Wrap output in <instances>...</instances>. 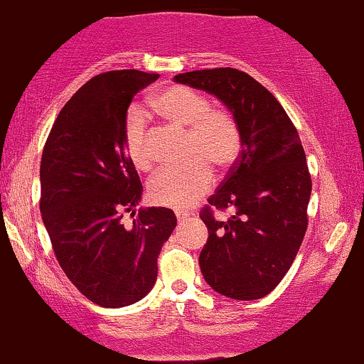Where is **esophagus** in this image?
<instances>
[{"label":"esophagus","mask_w":364,"mask_h":364,"mask_svg":"<svg viewBox=\"0 0 364 364\" xmlns=\"http://www.w3.org/2000/svg\"><path fill=\"white\" fill-rule=\"evenodd\" d=\"M175 215H177V220H178V223H183V221H187V220H189V215H187V213L177 211V213H175Z\"/></svg>","instance_id":"esophagus-1"}]
</instances>
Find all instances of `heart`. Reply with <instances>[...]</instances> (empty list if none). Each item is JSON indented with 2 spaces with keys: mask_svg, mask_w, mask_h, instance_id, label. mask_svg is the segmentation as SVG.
Instances as JSON below:
<instances>
[{
  "mask_svg": "<svg viewBox=\"0 0 364 364\" xmlns=\"http://www.w3.org/2000/svg\"><path fill=\"white\" fill-rule=\"evenodd\" d=\"M151 107L161 121L187 131V155L191 164L166 166L148 183L149 199L160 206L186 209L211 189L218 168L233 165L242 151V132L228 110L211 109V100L189 87H166L151 98ZM124 148L132 165L139 170L151 166L146 115L132 107L126 119Z\"/></svg>",
  "mask_w": 364,
  "mask_h": 364,
  "instance_id": "1",
  "label": "heart"
}]
</instances>
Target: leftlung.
<instances>
[{
    "mask_svg": "<svg viewBox=\"0 0 364 364\" xmlns=\"http://www.w3.org/2000/svg\"><path fill=\"white\" fill-rule=\"evenodd\" d=\"M173 81L215 95L240 127V156L209 198L235 213L218 221L209 208L200 211L209 237L199 266L216 293L259 300L289 271L309 225L311 181L300 136L276 97L240 70L189 71Z\"/></svg>",
    "mask_w": 364,
    "mask_h": 364,
    "instance_id": "1",
    "label": "left lung"
}]
</instances>
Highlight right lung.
<instances>
[{
	"label": "right lung",
	"instance_id": "right-lung-1",
	"mask_svg": "<svg viewBox=\"0 0 364 364\" xmlns=\"http://www.w3.org/2000/svg\"><path fill=\"white\" fill-rule=\"evenodd\" d=\"M155 73L109 71L70 98L55 119L41 161V213L64 274L90 301L121 309L156 283V260L177 218L168 208H139L143 186L126 155L132 97ZM124 212L136 215L131 227Z\"/></svg>",
	"mask_w": 364,
	"mask_h": 364
}]
</instances>
